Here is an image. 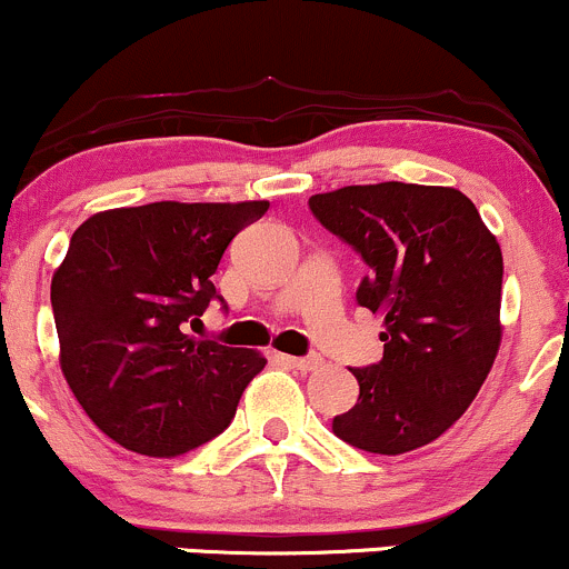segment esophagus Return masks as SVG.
<instances>
[{"label":"esophagus","mask_w":569,"mask_h":569,"mask_svg":"<svg viewBox=\"0 0 569 569\" xmlns=\"http://www.w3.org/2000/svg\"><path fill=\"white\" fill-rule=\"evenodd\" d=\"M284 361L292 367V370H301V372H312V370H318L320 365H323V361H320L318 356H307V359H296V356H284Z\"/></svg>","instance_id":"34e87169"}]
</instances>
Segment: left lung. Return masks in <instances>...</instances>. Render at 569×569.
I'll return each mask as SVG.
<instances>
[{
    "instance_id": "obj_1",
    "label": "left lung",
    "mask_w": 569,
    "mask_h": 569,
    "mask_svg": "<svg viewBox=\"0 0 569 569\" xmlns=\"http://www.w3.org/2000/svg\"><path fill=\"white\" fill-rule=\"evenodd\" d=\"M315 219L370 266L356 301L383 318V359L350 370L359 402L333 436L372 455L436 441L482 389L501 345V246L449 186H345L309 197Z\"/></svg>"
}]
</instances>
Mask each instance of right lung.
Segmentation results:
<instances>
[{"label": "right lung", "mask_w": 569, "mask_h": 569, "mask_svg": "<svg viewBox=\"0 0 569 569\" xmlns=\"http://www.w3.org/2000/svg\"><path fill=\"white\" fill-rule=\"evenodd\" d=\"M260 202H150L90 216L51 279L60 367L111 441L178 458L224 432L257 350L194 339L216 292L210 277Z\"/></svg>", "instance_id": "1"}]
</instances>
